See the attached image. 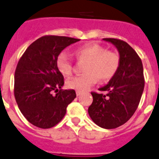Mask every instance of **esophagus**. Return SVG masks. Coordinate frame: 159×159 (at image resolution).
<instances>
[{
	"mask_svg": "<svg viewBox=\"0 0 159 159\" xmlns=\"http://www.w3.org/2000/svg\"><path fill=\"white\" fill-rule=\"evenodd\" d=\"M80 94H82V92H81V91H76V95H77V96H80Z\"/></svg>",
	"mask_w": 159,
	"mask_h": 159,
	"instance_id": "obj_1",
	"label": "esophagus"
}]
</instances>
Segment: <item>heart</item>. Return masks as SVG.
I'll return each mask as SVG.
<instances>
[{
    "mask_svg": "<svg viewBox=\"0 0 159 159\" xmlns=\"http://www.w3.org/2000/svg\"><path fill=\"white\" fill-rule=\"evenodd\" d=\"M74 55L79 62H86L83 68L85 74L70 79L66 82L69 88L78 91H85L91 86L100 82H107L113 79L120 66L119 53L107 50L102 45L90 43L77 48ZM56 67L63 75L73 73L74 63L66 53H60L56 58Z\"/></svg>",
    "mask_w": 159,
    "mask_h": 159,
    "instance_id": "heart-1",
    "label": "heart"
}]
</instances>
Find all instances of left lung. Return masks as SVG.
Returning a JSON list of instances; mask_svg holds the SVG:
<instances>
[{
	"mask_svg": "<svg viewBox=\"0 0 159 159\" xmlns=\"http://www.w3.org/2000/svg\"><path fill=\"white\" fill-rule=\"evenodd\" d=\"M116 46L120 66L109 84L99 89L102 93L91 92L93 102L88 112L98 126L111 129L126 123L136 111L144 89L142 60L136 51L124 40L104 38Z\"/></svg>",
	"mask_w": 159,
	"mask_h": 159,
	"instance_id": "1",
	"label": "left lung"
}]
</instances>
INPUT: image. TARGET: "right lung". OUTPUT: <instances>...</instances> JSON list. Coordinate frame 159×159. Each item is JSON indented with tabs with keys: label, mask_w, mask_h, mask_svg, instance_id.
I'll return each instance as SVG.
<instances>
[{
	"label": "right lung",
	"mask_w": 159,
	"mask_h": 159,
	"mask_svg": "<svg viewBox=\"0 0 159 159\" xmlns=\"http://www.w3.org/2000/svg\"><path fill=\"white\" fill-rule=\"evenodd\" d=\"M80 39L44 35L27 48L15 71L14 95L21 114L33 125L50 129L60 123L76 97L74 89H62L64 76L56 58ZM57 93L52 94V92Z\"/></svg>",
	"instance_id": "1"
}]
</instances>
